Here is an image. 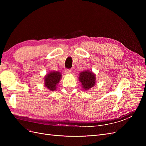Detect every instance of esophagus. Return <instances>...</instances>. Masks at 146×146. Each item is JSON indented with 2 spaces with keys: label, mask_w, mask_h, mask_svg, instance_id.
<instances>
[{
  "label": "esophagus",
  "mask_w": 146,
  "mask_h": 146,
  "mask_svg": "<svg viewBox=\"0 0 146 146\" xmlns=\"http://www.w3.org/2000/svg\"><path fill=\"white\" fill-rule=\"evenodd\" d=\"M71 72H72L71 69H66V70H65V73L66 74H70V73H71Z\"/></svg>",
  "instance_id": "34e87169"
}]
</instances>
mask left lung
<instances>
[{"instance_id": "left-lung-1", "label": "left lung", "mask_w": 146, "mask_h": 146, "mask_svg": "<svg viewBox=\"0 0 146 146\" xmlns=\"http://www.w3.org/2000/svg\"><path fill=\"white\" fill-rule=\"evenodd\" d=\"M79 75V81L82 83V86L84 90H88L95 85L96 76L92 72L85 70L80 72Z\"/></svg>"}]
</instances>
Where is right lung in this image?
<instances>
[{
  "label": "right lung",
  "mask_w": 146,
  "mask_h": 146,
  "mask_svg": "<svg viewBox=\"0 0 146 146\" xmlns=\"http://www.w3.org/2000/svg\"><path fill=\"white\" fill-rule=\"evenodd\" d=\"M61 76H62L61 73L57 71H53L47 74L44 77V85L50 91H55L56 85L61 78Z\"/></svg>",
  "instance_id": "1"
}]
</instances>
